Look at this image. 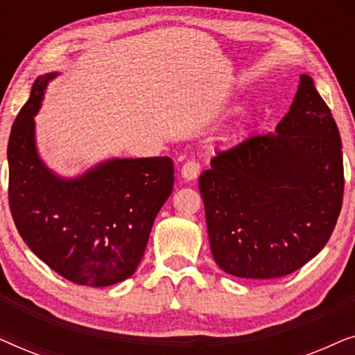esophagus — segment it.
<instances>
[{"instance_id":"obj_1","label":"esophagus","mask_w":355,"mask_h":355,"mask_svg":"<svg viewBox=\"0 0 355 355\" xmlns=\"http://www.w3.org/2000/svg\"><path fill=\"white\" fill-rule=\"evenodd\" d=\"M198 173H200V164L193 162V159H189V162L184 163V166L181 169V176L186 179V181H193V179H197Z\"/></svg>"}]
</instances>
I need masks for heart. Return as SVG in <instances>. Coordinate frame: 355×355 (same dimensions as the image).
Returning <instances> with one entry per match:
<instances>
[{"label": "heart", "instance_id": "obj_1", "mask_svg": "<svg viewBox=\"0 0 355 355\" xmlns=\"http://www.w3.org/2000/svg\"><path fill=\"white\" fill-rule=\"evenodd\" d=\"M231 132L232 130L231 129H223V132H220V139H223V140H226L227 137H230L231 135Z\"/></svg>", "mask_w": 355, "mask_h": 355}]
</instances>
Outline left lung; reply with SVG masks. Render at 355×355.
I'll return each mask as SVG.
<instances>
[{
  "mask_svg": "<svg viewBox=\"0 0 355 355\" xmlns=\"http://www.w3.org/2000/svg\"><path fill=\"white\" fill-rule=\"evenodd\" d=\"M341 148L331 111L302 74L275 132L218 153L200 174L216 265L237 278L273 279L312 260L341 211Z\"/></svg>",
  "mask_w": 355,
  "mask_h": 355,
  "instance_id": "obj_1",
  "label": "left lung"
}]
</instances>
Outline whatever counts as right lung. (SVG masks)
<instances>
[{"instance_id":"right-lung-1","label":"right lung","mask_w":355,"mask_h":355,"mask_svg":"<svg viewBox=\"0 0 355 355\" xmlns=\"http://www.w3.org/2000/svg\"><path fill=\"white\" fill-rule=\"evenodd\" d=\"M60 72L38 76L8 144L9 207L19 234L62 278L106 288L134 275L158 211L171 196L169 157L108 158L66 178L37 147L35 116Z\"/></svg>"}]
</instances>
